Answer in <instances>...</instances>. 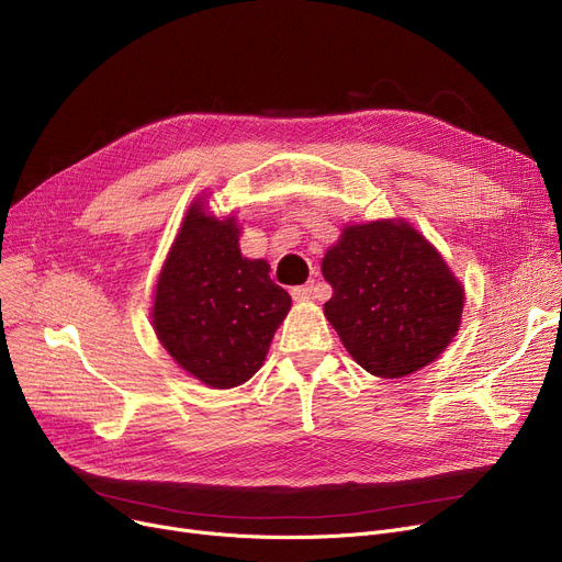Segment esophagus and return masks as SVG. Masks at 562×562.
<instances>
[{"mask_svg": "<svg viewBox=\"0 0 562 562\" xmlns=\"http://www.w3.org/2000/svg\"><path fill=\"white\" fill-rule=\"evenodd\" d=\"M291 296H293V301H310V299H314V284L293 286L291 289Z\"/></svg>", "mask_w": 562, "mask_h": 562, "instance_id": "esophagus-1", "label": "esophagus"}]
</instances>
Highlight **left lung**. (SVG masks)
Segmentation results:
<instances>
[{"instance_id":"left-lung-1","label":"left lung","mask_w":562,"mask_h":562,"mask_svg":"<svg viewBox=\"0 0 562 562\" xmlns=\"http://www.w3.org/2000/svg\"><path fill=\"white\" fill-rule=\"evenodd\" d=\"M323 307L350 358L378 378H403L453 341L464 289L447 261L403 221L346 225L321 263Z\"/></svg>"}]
</instances>
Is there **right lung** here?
Instances as JSON below:
<instances>
[{
    "instance_id": "1",
    "label": "right lung",
    "mask_w": 562,
    "mask_h": 562,
    "mask_svg": "<svg viewBox=\"0 0 562 562\" xmlns=\"http://www.w3.org/2000/svg\"><path fill=\"white\" fill-rule=\"evenodd\" d=\"M239 234L234 216L218 221L193 202L155 291L153 326L161 346L216 390L257 373L291 307L269 263L241 255Z\"/></svg>"
}]
</instances>
